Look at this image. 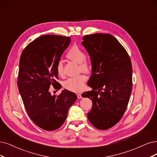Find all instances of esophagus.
I'll return each mask as SVG.
<instances>
[{"instance_id":"1","label":"esophagus","mask_w":157,"mask_h":157,"mask_svg":"<svg viewBox=\"0 0 157 157\" xmlns=\"http://www.w3.org/2000/svg\"><path fill=\"white\" fill-rule=\"evenodd\" d=\"M77 96H78V99H82V94H77Z\"/></svg>"}]
</instances>
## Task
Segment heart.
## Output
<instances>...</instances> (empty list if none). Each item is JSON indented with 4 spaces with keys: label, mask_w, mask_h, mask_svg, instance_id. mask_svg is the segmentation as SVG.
<instances>
[{
    "label": "heart",
    "mask_w": 157,
    "mask_h": 157,
    "mask_svg": "<svg viewBox=\"0 0 157 157\" xmlns=\"http://www.w3.org/2000/svg\"><path fill=\"white\" fill-rule=\"evenodd\" d=\"M66 57L71 59L79 63V70L83 72H89L92 70V64L90 61L86 58L85 52L77 45L71 46L67 51ZM56 71L58 75L63 77L65 75L64 71V65L62 61H59L56 65ZM86 77L83 74H81L75 77L69 78L63 82V87L72 92H78L84 89Z\"/></svg>",
    "instance_id": "1"
}]
</instances>
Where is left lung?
Segmentation results:
<instances>
[{"mask_svg": "<svg viewBox=\"0 0 157 157\" xmlns=\"http://www.w3.org/2000/svg\"><path fill=\"white\" fill-rule=\"evenodd\" d=\"M83 39L92 62L88 85L92 90L82 96L92 100V109L87 114L91 124L107 130L121 120L128 105L132 85L131 59L112 35L94 33Z\"/></svg>", "mask_w": 157, "mask_h": 157, "instance_id": "8db88e82", "label": "left lung"}]
</instances>
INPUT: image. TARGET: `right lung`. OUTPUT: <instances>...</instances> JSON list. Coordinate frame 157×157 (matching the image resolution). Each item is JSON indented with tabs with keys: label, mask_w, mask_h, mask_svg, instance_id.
<instances>
[{
	"label": "right lung",
	"mask_w": 157,
	"mask_h": 157,
	"mask_svg": "<svg viewBox=\"0 0 157 157\" xmlns=\"http://www.w3.org/2000/svg\"><path fill=\"white\" fill-rule=\"evenodd\" d=\"M70 43L69 37L45 35L29 43L20 57L17 85L23 103L33 123L46 131L59 128L77 99L66 89L57 96L49 91L50 86L61 88L56 65Z\"/></svg>",
	"instance_id": "obj_1"
}]
</instances>
